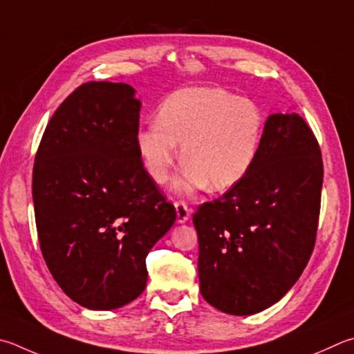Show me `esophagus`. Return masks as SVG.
I'll return each instance as SVG.
<instances>
[{
    "instance_id": "1",
    "label": "esophagus",
    "mask_w": 354,
    "mask_h": 354,
    "mask_svg": "<svg viewBox=\"0 0 354 354\" xmlns=\"http://www.w3.org/2000/svg\"><path fill=\"white\" fill-rule=\"evenodd\" d=\"M175 209H176V221L179 224L185 223L190 218V209L187 207V204L184 201H178L175 203Z\"/></svg>"
}]
</instances>
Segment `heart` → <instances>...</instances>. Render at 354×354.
<instances>
[{"mask_svg": "<svg viewBox=\"0 0 354 354\" xmlns=\"http://www.w3.org/2000/svg\"><path fill=\"white\" fill-rule=\"evenodd\" d=\"M265 115L255 102L221 88L192 86L171 93L158 119L136 134L138 153L149 175L164 184L179 156L184 169L175 189L189 194L207 185L223 192L239 184L259 153Z\"/></svg>", "mask_w": 354, "mask_h": 354, "instance_id": "heart-1", "label": "heart"}]
</instances>
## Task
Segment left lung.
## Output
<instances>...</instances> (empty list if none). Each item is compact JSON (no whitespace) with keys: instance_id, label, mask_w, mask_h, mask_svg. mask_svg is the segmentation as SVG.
Listing matches in <instances>:
<instances>
[{"instance_id":"8db88e82","label":"left lung","mask_w":354,"mask_h":354,"mask_svg":"<svg viewBox=\"0 0 354 354\" xmlns=\"http://www.w3.org/2000/svg\"><path fill=\"white\" fill-rule=\"evenodd\" d=\"M322 155L306 122L275 113L239 184L194 215L199 291L232 316L260 313L304 272L316 243Z\"/></svg>"}]
</instances>
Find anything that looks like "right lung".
<instances>
[{
  "label": "right lung",
  "instance_id": "1",
  "mask_svg": "<svg viewBox=\"0 0 354 354\" xmlns=\"http://www.w3.org/2000/svg\"><path fill=\"white\" fill-rule=\"evenodd\" d=\"M140 105L127 83L88 82L54 113L35 156L43 259L88 310H115L142 294L147 255L176 220L138 153Z\"/></svg>",
  "mask_w": 354,
  "mask_h": 354
}]
</instances>
